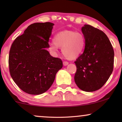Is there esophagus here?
<instances>
[{
	"mask_svg": "<svg viewBox=\"0 0 122 122\" xmlns=\"http://www.w3.org/2000/svg\"><path fill=\"white\" fill-rule=\"evenodd\" d=\"M63 65H64V66H67V65L68 64V61H63Z\"/></svg>",
	"mask_w": 122,
	"mask_h": 122,
	"instance_id": "esophagus-1",
	"label": "esophagus"
}]
</instances>
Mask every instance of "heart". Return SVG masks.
<instances>
[{
	"mask_svg": "<svg viewBox=\"0 0 122 122\" xmlns=\"http://www.w3.org/2000/svg\"><path fill=\"white\" fill-rule=\"evenodd\" d=\"M86 41L82 33L74 30H64L56 33L53 42L50 43L49 49L51 52L56 54L58 47L65 57L74 59L78 57L84 49Z\"/></svg>",
	"mask_w": 122,
	"mask_h": 122,
	"instance_id": "1",
	"label": "heart"
}]
</instances>
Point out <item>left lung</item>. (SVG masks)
Segmentation results:
<instances>
[{"instance_id":"left-lung-1","label":"left lung","mask_w":122,"mask_h":122,"mask_svg":"<svg viewBox=\"0 0 122 122\" xmlns=\"http://www.w3.org/2000/svg\"><path fill=\"white\" fill-rule=\"evenodd\" d=\"M81 31L86 46L84 52L74 62L76 66L74 81L82 91L94 92L102 87L112 73L114 50L102 30L86 24Z\"/></svg>"}]
</instances>
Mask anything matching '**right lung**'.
Segmentation results:
<instances>
[{"mask_svg": "<svg viewBox=\"0 0 122 122\" xmlns=\"http://www.w3.org/2000/svg\"><path fill=\"white\" fill-rule=\"evenodd\" d=\"M54 25L50 22L30 25L11 46L10 74L16 84L28 94L46 92L63 67L61 60L51 56L46 50Z\"/></svg>", "mask_w": 122, "mask_h": 122, "instance_id": "add662e5", "label": "right lung"}]
</instances>
